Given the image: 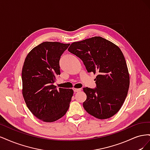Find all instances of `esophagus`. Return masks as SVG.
<instances>
[{
	"label": "esophagus",
	"instance_id": "obj_1",
	"mask_svg": "<svg viewBox=\"0 0 150 150\" xmlns=\"http://www.w3.org/2000/svg\"><path fill=\"white\" fill-rule=\"evenodd\" d=\"M73 90H74V93H77V92L80 91L81 90V89H80V88H79H79H78H78H74Z\"/></svg>",
	"mask_w": 150,
	"mask_h": 150
}]
</instances>
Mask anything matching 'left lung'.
<instances>
[{
    "label": "left lung",
    "mask_w": 150,
    "mask_h": 150,
    "mask_svg": "<svg viewBox=\"0 0 150 150\" xmlns=\"http://www.w3.org/2000/svg\"><path fill=\"white\" fill-rule=\"evenodd\" d=\"M68 51L83 61L88 72L98 73L95 88H84V110L104 120L118 112L128 94L129 76L125 58L115 44L94 37L71 44Z\"/></svg>",
    "instance_id": "1"
}]
</instances>
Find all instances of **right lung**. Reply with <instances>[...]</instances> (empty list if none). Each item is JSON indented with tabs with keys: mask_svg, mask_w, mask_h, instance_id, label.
Returning a JSON list of instances; mask_svg holds the SVG:
<instances>
[{
	"mask_svg": "<svg viewBox=\"0 0 150 150\" xmlns=\"http://www.w3.org/2000/svg\"><path fill=\"white\" fill-rule=\"evenodd\" d=\"M69 44L44 42L27 56L22 71V94L26 105L38 119L54 122L64 116L69 107L73 90L57 89L54 83L60 75L61 56Z\"/></svg>",
	"mask_w": 150,
	"mask_h": 150,
	"instance_id": "add662e5",
	"label": "right lung"
}]
</instances>
